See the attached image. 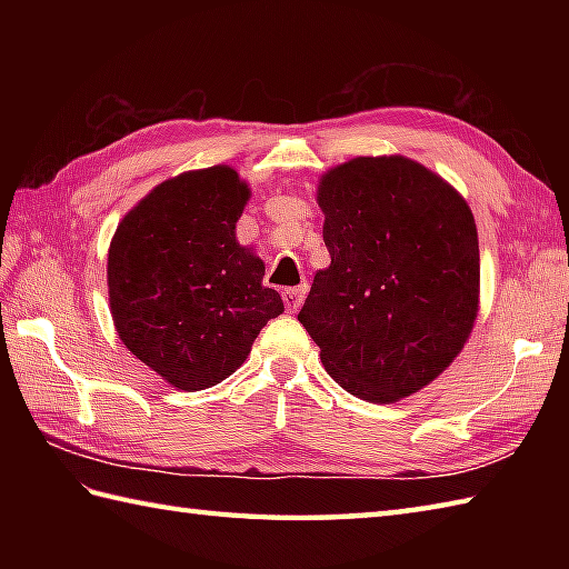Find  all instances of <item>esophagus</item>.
Instances as JSON below:
<instances>
[{
    "label": "esophagus",
    "mask_w": 569,
    "mask_h": 569,
    "mask_svg": "<svg viewBox=\"0 0 569 569\" xmlns=\"http://www.w3.org/2000/svg\"><path fill=\"white\" fill-rule=\"evenodd\" d=\"M308 296V283L296 286V288H286L283 291V303L288 312H298V308L303 306V300Z\"/></svg>",
    "instance_id": "esophagus-1"
}]
</instances>
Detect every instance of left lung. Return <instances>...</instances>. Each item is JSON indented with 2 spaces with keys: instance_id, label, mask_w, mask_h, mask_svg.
<instances>
[{
  "instance_id": "8db88e82",
  "label": "left lung",
  "mask_w": 569,
  "mask_h": 569,
  "mask_svg": "<svg viewBox=\"0 0 569 569\" xmlns=\"http://www.w3.org/2000/svg\"><path fill=\"white\" fill-rule=\"evenodd\" d=\"M330 266L298 320L325 371L369 403L426 389L479 312V239L467 200L406 156H357L320 178Z\"/></svg>"
}]
</instances>
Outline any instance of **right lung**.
<instances>
[{"mask_svg": "<svg viewBox=\"0 0 569 569\" xmlns=\"http://www.w3.org/2000/svg\"><path fill=\"white\" fill-rule=\"evenodd\" d=\"M251 196L234 168L210 166L156 186L110 241L107 286L119 340L180 391L224 381L283 312L266 266L237 241Z\"/></svg>", "mask_w": 569, "mask_h": 569, "instance_id": "obj_1", "label": "right lung"}]
</instances>
